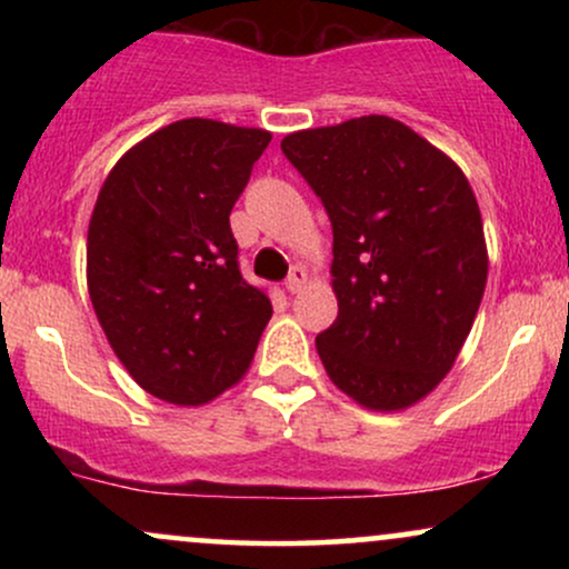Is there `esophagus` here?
<instances>
[{"mask_svg":"<svg viewBox=\"0 0 569 569\" xmlns=\"http://www.w3.org/2000/svg\"><path fill=\"white\" fill-rule=\"evenodd\" d=\"M307 283V272H305V267H291V272H289V278H286V291L289 293H299L302 291V286Z\"/></svg>","mask_w":569,"mask_h":569,"instance_id":"34e87169","label":"esophagus"}]
</instances>
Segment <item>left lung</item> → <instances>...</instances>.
<instances>
[{
    "label": "left lung",
    "instance_id": "left-lung-1",
    "mask_svg": "<svg viewBox=\"0 0 569 569\" xmlns=\"http://www.w3.org/2000/svg\"><path fill=\"white\" fill-rule=\"evenodd\" d=\"M280 149L335 232L339 312L316 337L326 375L367 409H407L452 369L485 297L473 189L441 149L385 114L299 130Z\"/></svg>",
    "mask_w": 569,
    "mask_h": 569
}]
</instances>
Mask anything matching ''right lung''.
I'll return each mask as SVG.
<instances>
[{
    "label": "right lung",
    "mask_w": 569,
    "mask_h": 569,
    "mask_svg": "<svg viewBox=\"0 0 569 569\" xmlns=\"http://www.w3.org/2000/svg\"><path fill=\"white\" fill-rule=\"evenodd\" d=\"M272 136L179 120L128 149L88 227V291L147 393L200 407L246 375L272 316L240 276L230 213Z\"/></svg>",
    "instance_id": "obj_1"
}]
</instances>
